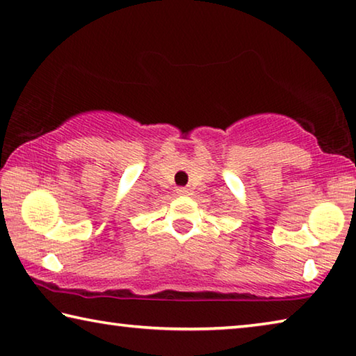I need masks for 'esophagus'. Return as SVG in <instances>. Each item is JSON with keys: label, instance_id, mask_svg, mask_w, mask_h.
Returning a JSON list of instances; mask_svg holds the SVG:
<instances>
[{"label": "esophagus", "instance_id": "1", "mask_svg": "<svg viewBox=\"0 0 356 356\" xmlns=\"http://www.w3.org/2000/svg\"><path fill=\"white\" fill-rule=\"evenodd\" d=\"M177 193L180 196H190L191 188H186V186H180V188H177Z\"/></svg>", "mask_w": 356, "mask_h": 356}]
</instances>
